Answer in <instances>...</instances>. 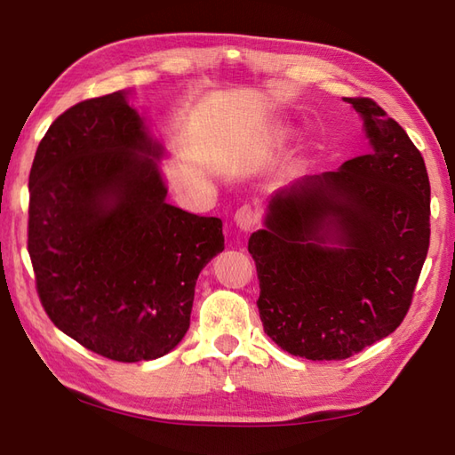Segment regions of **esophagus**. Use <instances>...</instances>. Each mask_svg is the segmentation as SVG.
I'll return each instance as SVG.
<instances>
[{
    "instance_id": "obj_1",
    "label": "esophagus",
    "mask_w": 455,
    "mask_h": 455,
    "mask_svg": "<svg viewBox=\"0 0 455 455\" xmlns=\"http://www.w3.org/2000/svg\"><path fill=\"white\" fill-rule=\"evenodd\" d=\"M235 222H236V227L241 228V230H251L252 227L257 225V212H255V209H251L249 204L241 206V209L235 212Z\"/></svg>"
}]
</instances>
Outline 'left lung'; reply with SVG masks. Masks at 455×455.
<instances>
[{"instance_id":"obj_1","label":"left lung","mask_w":455,"mask_h":455,"mask_svg":"<svg viewBox=\"0 0 455 455\" xmlns=\"http://www.w3.org/2000/svg\"><path fill=\"white\" fill-rule=\"evenodd\" d=\"M367 154L276 192L249 238L265 333L291 355L341 361L402 325L429 249L421 152L371 98Z\"/></svg>"}]
</instances>
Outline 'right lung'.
Instances as JSON below:
<instances>
[{"label": "right lung", "mask_w": 455, "mask_h": 455, "mask_svg": "<svg viewBox=\"0 0 455 455\" xmlns=\"http://www.w3.org/2000/svg\"><path fill=\"white\" fill-rule=\"evenodd\" d=\"M160 154L114 92L60 114L29 171L28 252L44 311L120 363L180 343L198 273L225 249L220 219L166 203Z\"/></svg>", "instance_id": "obj_1"}]
</instances>
